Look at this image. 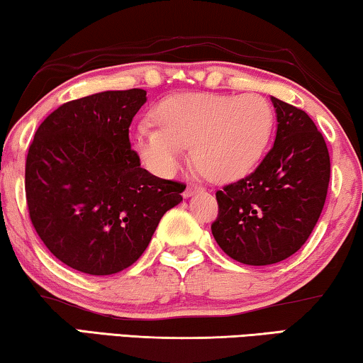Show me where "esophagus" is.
<instances>
[{"instance_id":"34e87169","label":"esophagus","mask_w":363,"mask_h":363,"mask_svg":"<svg viewBox=\"0 0 363 363\" xmlns=\"http://www.w3.org/2000/svg\"><path fill=\"white\" fill-rule=\"evenodd\" d=\"M204 191V188L203 186H198V185H188L186 186V190H185V193H183V196L185 198H190V196H193V194H196V193H203Z\"/></svg>"}]
</instances>
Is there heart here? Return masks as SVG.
Returning a JSON list of instances; mask_svg holds the SVG:
<instances>
[{
  "label": "heart",
  "mask_w": 363,
  "mask_h": 363,
  "mask_svg": "<svg viewBox=\"0 0 363 363\" xmlns=\"http://www.w3.org/2000/svg\"><path fill=\"white\" fill-rule=\"evenodd\" d=\"M156 128L138 124L130 144L140 162L172 177L191 147L194 164L211 180H234L254 169L273 129V109L260 94L186 93L154 109Z\"/></svg>",
  "instance_id": "1"
}]
</instances>
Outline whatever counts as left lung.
Wrapping results in <instances>:
<instances>
[{
	"mask_svg": "<svg viewBox=\"0 0 363 363\" xmlns=\"http://www.w3.org/2000/svg\"><path fill=\"white\" fill-rule=\"evenodd\" d=\"M275 143L260 165L216 193L218 245L245 265H272L301 249L328 194V145L306 113L272 96Z\"/></svg>",
	"mask_w": 363,
	"mask_h": 363,
	"instance_id": "left-lung-1",
	"label": "left lung"
}]
</instances>
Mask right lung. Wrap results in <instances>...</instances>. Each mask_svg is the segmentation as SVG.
Masks as SVG:
<instances>
[{
	"label": "right lung",
	"instance_id": "right-lung-1",
	"mask_svg": "<svg viewBox=\"0 0 363 363\" xmlns=\"http://www.w3.org/2000/svg\"><path fill=\"white\" fill-rule=\"evenodd\" d=\"M147 91H101L45 118L26 160V198L35 233L60 262L113 275L144 254L185 185L140 167L129 125Z\"/></svg>",
	"mask_w": 363,
	"mask_h": 363
}]
</instances>
